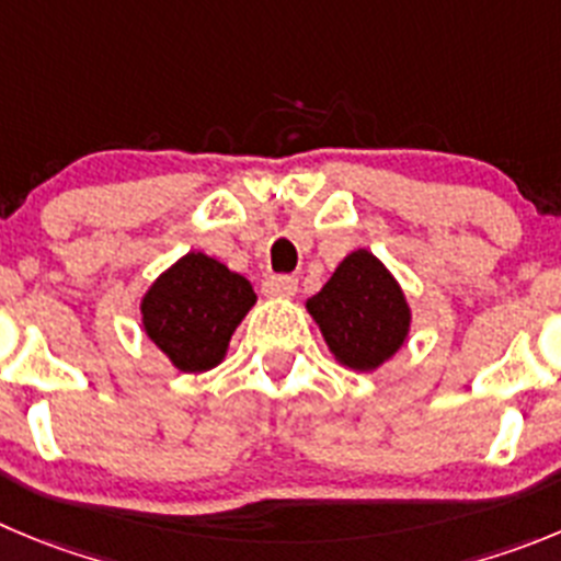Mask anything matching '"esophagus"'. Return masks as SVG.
Here are the masks:
<instances>
[{
    "mask_svg": "<svg viewBox=\"0 0 561 561\" xmlns=\"http://www.w3.org/2000/svg\"><path fill=\"white\" fill-rule=\"evenodd\" d=\"M298 290V282L293 276H271L263 282V293L268 298H293Z\"/></svg>",
    "mask_w": 561,
    "mask_h": 561,
    "instance_id": "esophagus-1",
    "label": "esophagus"
}]
</instances>
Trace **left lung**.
I'll use <instances>...</instances> for the list:
<instances>
[{"instance_id": "8db88e82", "label": "left lung", "mask_w": 561, "mask_h": 561, "mask_svg": "<svg viewBox=\"0 0 561 561\" xmlns=\"http://www.w3.org/2000/svg\"><path fill=\"white\" fill-rule=\"evenodd\" d=\"M307 312L343 368L370 374L401 352L412 307L379 256L357 249L343 256L327 285L307 298Z\"/></svg>"}]
</instances>
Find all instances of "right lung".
Listing matches in <instances>:
<instances>
[{
    "label": "right lung",
    "mask_w": 561,
    "mask_h": 561,
    "mask_svg": "<svg viewBox=\"0 0 561 561\" xmlns=\"http://www.w3.org/2000/svg\"><path fill=\"white\" fill-rule=\"evenodd\" d=\"M254 305L245 276L204 251H187L144 293L140 327L176 370L204 374L224 363L234 329Z\"/></svg>",
    "instance_id": "add662e5"
}]
</instances>
